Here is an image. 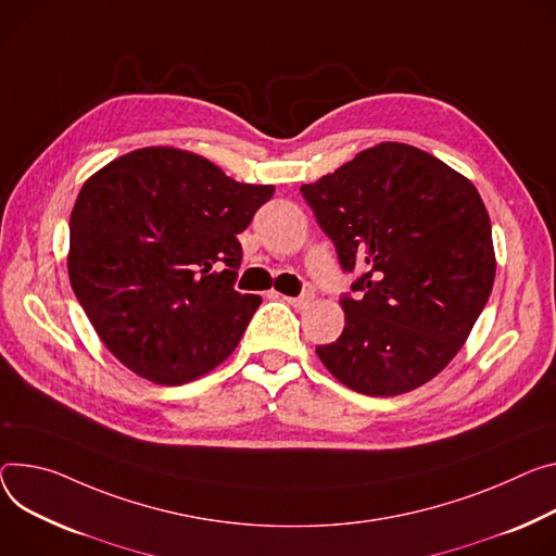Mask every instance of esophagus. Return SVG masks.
<instances>
[{"label":"esophagus","mask_w":556,"mask_h":556,"mask_svg":"<svg viewBox=\"0 0 556 556\" xmlns=\"http://www.w3.org/2000/svg\"><path fill=\"white\" fill-rule=\"evenodd\" d=\"M313 299H315V294L311 290H304L299 296H286L288 304L294 306V308H306Z\"/></svg>","instance_id":"34e87169"}]
</instances>
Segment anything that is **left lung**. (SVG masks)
I'll return each instance as SVG.
<instances>
[{
	"mask_svg": "<svg viewBox=\"0 0 556 556\" xmlns=\"http://www.w3.org/2000/svg\"><path fill=\"white\" fill-rule=\"evenodd\" d=\"M345 273V326L324 366L370 396L410 392L462 350L494 283L492 226L470 179L383 141L301 186Z\"/></svg>",
	"mask_w": 556,
	"mask_h": 556,
	"instance_id": "8db88e82",
	"label": "left lung"
}]
</instances>
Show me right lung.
<instances>
[{
    "label": "right lung",
    "mask_w": 556,
    "mask_h": 556,
    "mask_svg": "<svg viewBox=\"0 0 556 556\" xmlns=\"http://www.w3.org/2000/svg\"><path fill=\"white\" fill-rule=\"evenodd\" d=\"M275 186L150 146L97 170L71 213L68 277L99 339L135 375L179 386L237 348L260 294L235 290L239 232Z\"/></svg>",
    "instance_id": "1"
}]
</instances>
